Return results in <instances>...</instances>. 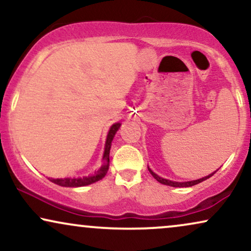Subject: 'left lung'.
<instances>
[{"label": "left lung", "mask_w": 251, "mask_h": 251, "mask_svg": "<svg viewBox=\"0 0 251 251\" xmlns=\"http://www.w3.org/2000/svg\"><path fill=\"white\" fill-rule=\"evenodd\" d=\"M148 168H149V167H148ZM149 172H150V173L152 174V176H153V177L155 178V180H157L158 182H160V183H162V184L171 185V187H193V185H195V184H198V183H201V182H203V181H205V180H207V178L212 176V175H213L214 173H216L217 171L214 172V173H212V174L207 175V176H204V177H201V178H198V180L187 181V182H175V181L167 180V178L160 177V176H159V175L155 174L154 172H152V169H151V168H149Z\"/></svg>", "instance_id": "1"}]
</instances>
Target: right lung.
<instances>
[{"label": "right lung", "mask_w": 251, "mask_h": 251, "mask_svg": "<svg viewBox=\"0 0 251 251\" xmlns=\"http://www.w3.org/2000/svg\"><path fill=\"white\" fill-rule=\"evenodd\" d=\"M121 123H114L110 126L108 135H107L106 144H105V151H103L102 157V166L100 167L99 171L94 172V174L89 175V176L83 177H66V178H50V180L55 184L61 185V187H84V185L92 184L94 182L101 180V178L107 174V171L109 168V152L110 146H112V141L115 136L116 131H118Z\"/></svg>", "instance_id": "obj_1"}]
</instances>
